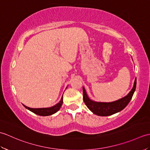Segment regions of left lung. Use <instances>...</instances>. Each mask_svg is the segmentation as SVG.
<instances>
[{
	"label": "left lung",
	"mask_w": 150,
	"mask_h": 150,
	"mask_svg": "<svg viewBox=\"0 0 150 150\" xmlns=\"http://www.w3.org/2000/svg\"><path fill=\"white\" fill-rule=\"evenodd\" d=\"M137 79H135L133 86L132 90L126 96L120 99L111 102V103H102V102H96L91 100L88 97L84 87H82L83 90V99L85 104L86 105L88 109L94 114L98 116H109L116 113L119 112L121 110L126 108L131 100L136 88Z\"/></svg>",
	"instance_id": "8db88e82"
}]
</instances>
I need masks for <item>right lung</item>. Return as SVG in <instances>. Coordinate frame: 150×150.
Returning <instances> with one entry per match:
<instances>
[{"label":"right lung","instance_id":"add662e5","mask_svg":"<svg viewBox=\"0 0 150 150\" xmlns=\"http://www.w3.org/2000/svg\"><path fill=\"white\" fill-rule=\"evenodd\" d=\"M63 103V98L62 96L61 99L59 101V103L55 104V106L50 107V108H29L25 105L23 104V106L28 109V110L31 111V112L35 113L38 115L40 116H49L52 115L55 113L57 112L59 110L60 107H61L62 104Z\"/></svg>","mask_w":150,"mask_h":150}]
</instances>
